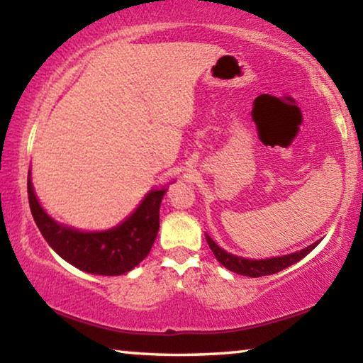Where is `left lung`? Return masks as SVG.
Listing matches in <instances>:
<instances>
[{
    "label": "left lung",
    "mask_w": 363,
    "mask_h": 363,
    "mask_svg": "<svg viewBox=\"0 0 363 363\" xmlns=\"http://www.w3.org/2000/svg\"><path fill=\"white\" fill-rule=\"evenodd\" d=\"M205 238H207L210 250H212L216 261H218L221 266L235 274L246 275V277H262V275L277 274L280 270L290 267L291 264L298 262L300 259L305 257L306 254H310L321 242L320 240L313 242L310 246L303 247L300 251L285 254V256H275V257H266V259H247V257H241V256H236V254L225 251L223 247L216 245V242L207 233H205Z\"/></svg>",
    "instance_id": "1"
}]
</instances>
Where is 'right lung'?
<instances>
[{
	"label": "right lung",
	"instance_id": "add662e5",
	"mask_svg": "<svg viewBox=\"0 0 363 363\" xmlns=\"http://www.w3.org/2000/svg\"><path fill=\"white\" fill-rule=\"evenodd\" d=\"M166 191L151 189L125 220L109 230L84 231L48 215L35 196L30 169L27 176L30 212L48 246L73 267L94 275L127 274L148 256L160 230V205Z\"/></svg>",
	"mask_w": 363,
	"mask_h": 363
}]
</instances>
